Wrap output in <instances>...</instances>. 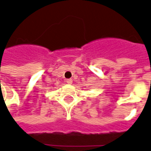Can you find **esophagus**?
Here are the masks:
<instances>
[{
	"label": "esophagus",
	"instance_id": "obj_1",
	"mask_svg": "<svg viewBox=\"0 0 151 151\" xmlns=\"http://www.w3.org/2000/svg\"><path fill=\"white\" fill-rule=\"evenodd\" d=\"M66 83H68V84L71 85V84H72V83H73V79H71V78H69V79H67Z\"/></svg>",
	"mask_w": 151,
	"mask_h": 151
}]
</instances>
